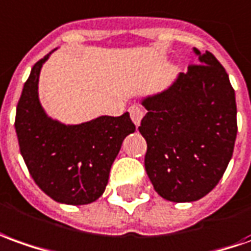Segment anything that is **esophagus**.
I'll return each instance as SVG.
<instances>
[{
  "mask_svg": "<svg viewBox=\"0 0 251 251\" xmlns=\"http://www.w3.org/2000/svg\"><path fill=\"white\" fill-rule=\"evenodd\" d=\"M129 116H131V120L134 122L136 127L141 124V120H142L143 117V110L142 108H139L138 105H132L131 108H129Z\"/></svg>",
  "mask_w": 251,
  "mask_h": 251,
  "instance_id": "esophagus-1",
  "label": "esophagus"
}]
</instances>
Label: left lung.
Wrapping results in <instances>:
<instances>
[{
	"instance_id": "obj_1",
	"label": "left lung",
	"mask_w": 251,
	"mask_h": 251,
	"mask_svg": "<svg viewBox=\"0 0 251 251\" xmlns=\"http://www.w3.org/2000/svg\"><path fill=\"white\" fill-rule=\"evenodd\" d=\"M190 65L165 90L142 98L148 110L145 168L154 190L171 202H194L224 175L236 139V102L229 77L210 51L193 49Z\"/></svg>"
}]
</instances>
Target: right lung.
<instances>
[{
	"label": "right lung",
	"instance_id": "right-lung-1",
	"mask_svg": "<svg viewBox=\"0 0 251 251\" xmlns=\"http://www.w3.org/2000/svg\"><path fill=\"white\" fill-rule=\"evenodd\" d=\"M54 50L32 67L24 83L15 128L20 153L38 187L60 203L86 205L103 194L112 164L135 126L128 112L80 124L50 117L39 101L38 83L42 65Z\"/></svg>",
	"mask_w": 251,
	"mask_h": 251
}]
</instances>
